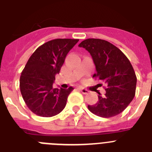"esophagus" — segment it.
Here are the masks:
<instances>
[{"instance_id":"esophagus-1","label":"esophagus","mask_w":152,"mask_h":152,"mask_svg":"<svg viewBox=\"0 0 152 152\" xmlns=\"http://www.w3.org/2000/svg\"><path fill=\"white\" fill-rule=\"evenodd\" d=\"M80 91H81V93H82V94H88V93L90 92L88 90L85 89V88H80Z\"/></svg>"}]
</instances>
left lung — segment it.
<instances>
[{
	"label": "left lung",
	"mask_w": 152,
	"mask_h": 152,
	"mask_svg": "<svg viewBox=\"0 0 152 152\" xmlns=\"http://www.w3.org/2000/svg\"><path fill=\"white\" fill-rule=\"evenodd\" d=\"M90 52L96 66L98 77L107 84L106 94L94 105H88V110L103 118L115 116L123 112L133 100L137 78L129 60L120 49L103 39H88L78 45Z\"/></svg>",
	"instance_id": "8db88e82"
}]
</instances>
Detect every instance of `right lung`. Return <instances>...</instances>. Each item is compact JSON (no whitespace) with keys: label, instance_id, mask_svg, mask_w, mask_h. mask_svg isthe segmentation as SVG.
Wrapping results in <instances>:
<instances>
[{"label":"right lung","instance_id":"right-lung-1","mask_svg":"<svg viewBox=\"0 0 152 152\" xmlns=\"http://www.w3.org/2000/svg\"><path fill=\"white\" fill-rule=\"evenodd\" d=\"M79 39H56L40 45L28 60L20 78L24 101L33 113L42 117L56 116L64 110L74 90L54 88L56 75L60 72L67 54Z\"/></svg>","mask_w":152,"mask_h":152}]
</instances>
